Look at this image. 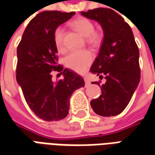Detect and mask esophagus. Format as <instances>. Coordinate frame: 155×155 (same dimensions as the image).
Returning a JSON list of instances; mask_svg holds the SVG:
<instances>
[{
    "mask_svg": "<svg viewBox=\"0 0 155 155\" xmlns=\"http://www.w3.org/2000/svg\"><path fill=\"white\" fill-rule=\"evenodd\" d=\"M84 82H85V86H89L91 84V81L87 78H84Z\"/></svg>",
    "mask_w": 155,
    "mask_h": 155,
    "instance_id": "obj_1",
    "label": "esophagus"
}]
</instances>
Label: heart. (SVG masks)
I'll return each instance as SVG.
<instances>
[{"instance_id":"heart-1","label":"heart","mask_w":155,"mask_h":155,"mask_svg":"<svg viewBox=\"0 0 155 155\" xmlns=\"http://www.w3.org/2000/svg\"><path fill=\"white\" fill-rule=\"evenodd\" d=\"M71 26L86 38L89 44L98 45L101 40V35L94 31L93 22L84 17H79L71 22ZM64 31L62 27H57L54 32V42L59 51H64ZM93 61V54L89 51H72L65 57V64L78 73H83L87 70Z\"/></svg>"}]
</instances>
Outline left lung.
Returning a JSON list of instances; mask_svg holds the SVG:
<instances>
[{"label": "left lung", "instance_id": "8db88e82", "mask_svg": "<svg viewBox=\"0 0 155 155\" xmlns=\"http://www.w3.org/2000/svg\"><path fill=\"white\" fill-rule=\"evenodd\" d=\"M81 14L97 21L104 32L91 72L101 79L104 76L106 81L101 86V96L92 100L91 105L99 115L114 116L126 108L140 83L139 48L130 25L113 10L101 7Z\"/></svg>", "mask_w": 155, "mask_h": 155}]
</instances>
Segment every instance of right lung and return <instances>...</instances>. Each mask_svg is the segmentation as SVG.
<instances>
[{
	"label": "right lung",
	"mask_w": 155,
	"mask_h": 155,
	"mask_svg": "<svg viewBox=\"0 0 155 155\" xmlns=\"http://www.w3.org/2000/svg\"><path fill=\"white\" fill-rule=\"evenodd\" d=\"M74 14L57 11L39 13L25 28L17 47V83L29 107L45 121H57L67 116L71 94L84 86L81 76L56 64L54 32ZM51 70L62 71L64 78L52 81Z\"/></svg>",
	"instance_id": "1"
}]
</instances>
